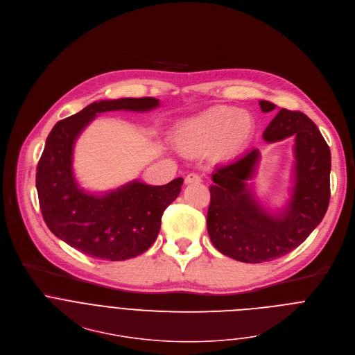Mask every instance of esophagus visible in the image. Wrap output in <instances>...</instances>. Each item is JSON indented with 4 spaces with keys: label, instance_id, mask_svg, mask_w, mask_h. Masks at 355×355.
Segmentation results:
<instances>
[{
    "label": "esophagus",
    "instance_id": "34e87169",
    "mask_svg": "<svg viewBox=\"0 0 355 355\" xmlns=\"http://www.w3.org/2000/svg\"><path fill=\"white\" fill-rule=\"evenodd\" d=\"M185 184L188 185V184H199L200 181H202V178L198 175V174H195V173H189L187 177H185Z\"/></svg>",
    "mask_w": 355,
    "mask_h": 355
}]
</instances>
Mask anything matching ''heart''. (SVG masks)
Segmentation results:
<instances>
[{"label":"heart","mask_w":355,"mask_h":355,"mask_svg":"<svg viewBox=\"0 0 355 355\" xmlns=\"http://www.w3.org/2000/svg\"><path fill=\"white\" fill-rule=\"evenodd\" d=\"M254 134L255 121L248 111L218 105L181 121L174 142L187 153L213 150L218 157H232L248 146Z\"/></svg>","instance_id":"heart-1"}]
</instances>
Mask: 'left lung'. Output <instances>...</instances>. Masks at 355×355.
Returning a JSON list of instances; mask_svg holds the SVG:
<instances>
[{"label":"left lung","mask_w":355,"mask_h":355,"mask_svg":"<svg viewBox=\"0 0 355 355\" xmlns=\"http://www.w3.org/2000/svg\"><path fill=\"white\" fill-rule=\"evenodd\" d=\"M259 105L263 112L276 108L266 100ZM290 137L295 159L293 187L287 205L277 211H269L252 191L258 149L214 170L207 232L223 255L245 263L270 262L301 245L322 221L330 199V149L311 118L282 108L263 139L273 144Z\"/></svg>","instance_id":"1"}]
</instances>
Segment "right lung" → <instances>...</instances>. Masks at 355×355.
<instances>
[{
	"label": "right lung",
	"mask_w": 355,
	"mask_h": 355,
	"mask_svg": "<svg viewBox=\"0 0 355 355\" xmlns=\"http://www.w3.org/2000/svg\"><path fill=\"white\" fill-rule=\"evenodd\" d=\"M159 105L155 97L100 100L54 125L37 164L36 188L43 218L55 237L103 261L131 259L152 247L162 216L180 195L184 180L166 185L134 180L112 191L92 193L75 180L73 148L100 112L149 111Z\"/></svg>",
	"instance_id": "obj_1"
}]
</instances>
